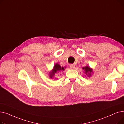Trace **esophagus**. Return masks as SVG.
<instances>
[{
  "mask_svg": "<svg viewBox=\"0 0 124 124\" xmlns=\"http://www.w3.org/2000/svg\"><path fill=\"white\" fill-rule=\"evenodd\" d=\"M70 67L71 69H74L75 68V65L74 64H70Z\"/></svg>",
  "mask_w": 124,
  "mask_h": 124,
  "instance_id": "obj_1",
  "label": "esophagus"
}]
</instances>
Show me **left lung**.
I'll list each match as a JSON object with an SVG mask.
<instances>
[{"label": "left lung", "mask_w": 124, "mask_h": 124, "mask_svg": "<svg viewBox=\"0 0 124 124\" xmlns=\"http://www.w3.org/2000/svg\"><path fill=\"white\" fill-rule=\"evenodd\" d=\"M83 69H84V70L85 71V73H86V74L88 76H90V73L92 72V69L90 68L88 66H86L85 67H83Z\"/></svg>", "instance_id": "obj_1"}]
</instances>
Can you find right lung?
I'll list each match as a JSON object with an SVG mask.
<instances>
[{
    "label": "right lung",
    "mask_w": 124,
    "mask_h": 124,
    "mask_svg": "<svg viewBox=\"0 0 124 124\" xmlns=\"http://www.w3.org/2000/svg\"><path fill=\"white\" fill-rule=\"evenodd\" d=\"M64 68L63 67H61L58 64H56L54 66L53 70L52 71V72L50 73V77L52 78L55 75V73H56L57 72H59V71H60L61 70H64Z\"/></svg>",
    "instance_id": "add662e5"
}]
</instances>
